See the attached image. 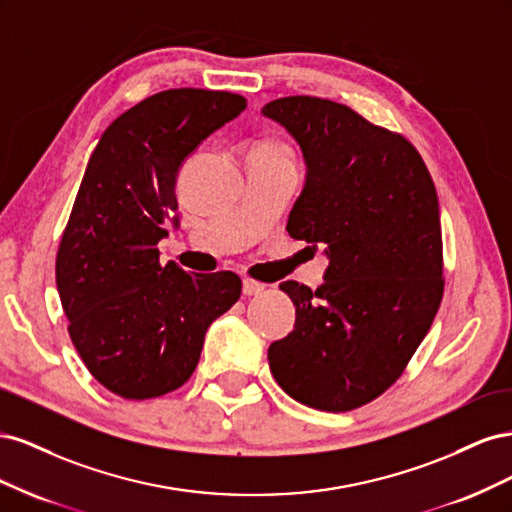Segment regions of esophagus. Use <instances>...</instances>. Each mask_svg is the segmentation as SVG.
<instances>
[{
    "label": "esophagus",
    "mask_w": 512,
    "mask_h": 512,
    "mask_svg": "<svg viewBox=\"0 0 512 512\" xmlns=\"http://www.w3.org/2000/svg\"><path fill=\"white\" fill-rule=\"evenodd\" d=\"M262 290H265V286L254 282V280H243V294L245 297H256V294H260Z\"/></svg>",
    "instance_id": "1"
}]
</instances>
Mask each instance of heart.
I'll list each match as a JSON object with an SVG mask.
<instances>
[{"instance_id":"1","label":"heart","mask_w":512,"mask_h":512,"mask_svg":"<svg viewBox=\"0 0 512 512\" xmlns=\"http://www.w3.org/2000/svg\"><path fill=\"white\" fill-rule=\"evenodd\" d=\"M254 151H260V153H269V156H275V158H290V151L280 145V143H273V141H265L254 147Z\"/></svg>"}]
</instances>
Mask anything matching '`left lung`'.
<instances>
[{"instance_id": "8db88e82", "label": "left lung", "mask_w": 512, "mask_h": 512, "mask_svg": "<svg viewBox=\"0 0 512 512\" xmlns=\"http://www.w3.org/2000/svg\"><path fill=\"white\" fill-rule=\"evenodd\" d=\"M297 141L305 185L288 235L324 243V282L280 288L294 329L269 346L277 384L299 404L348 412L401 376L444 292L438 194L418 151L350 106L290 96L262 106Z\"/></svg>"}]
</instances>
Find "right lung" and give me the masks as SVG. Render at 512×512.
<instances>
[{"mask_svg":"<svg viewBox=\"0 0 512 512\" xmlns=\"http://www.w3.org/2000/svg\"><path fill=\"white\" fill-rule=\"evenodd\" d=\"M245 106L230 91H160L119 115L87 162L55 277L74 348L123 399L188 382L209 324L241 297L239 275L162 265L158 243L168 224L179 228L181 164Z\"/></svg>","mask_w":512,"mask_h":512,"instance_id":"right-lung-1","label":"right lung"}]
</instances>
